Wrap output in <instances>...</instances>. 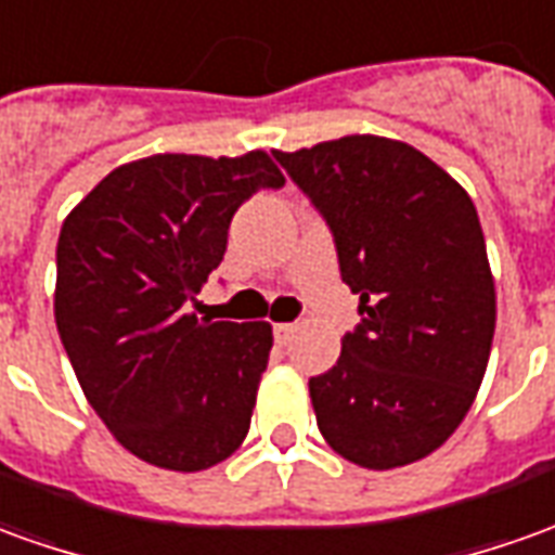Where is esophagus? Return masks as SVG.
Returning <instances> with one entry per match:
<instances>
[{
	"instance_id": "esophagus-1",
	"label": "esophagus",
	"mask_w": 555,
	"mask_h": 555,
	"mask_svg": "<svg viewBox=\"0 0 555 555\" xmlns=\"http://www.w3.org/2000/svg\"><path fill=\"white\" fill-rule=\"evenodd\" d=\"M273 333H276V343L285 345V343H291V336L297 333V324H276V327H273Z\"/></svg>"
}]
</instances>
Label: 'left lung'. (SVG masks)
Listing matches in <instances>:
<instances>
[{"label":"left lung","instance_id":"left-lung-1","mask_svg":"<svg viewBox=\"0 0 555 555\" xmlns=\"http://www.w3.org/2000/svg\"><path fill=\"white\" fill-rule=\"evenodd\" d=\"M327 219L360 327L309 378L318 429L360 468L409 466L441 448L478 397L495 333V282L478 210L421 150L348 134L282 153Z\"/></svg>","mask_w":555,"mask_h":555}]
</instances>
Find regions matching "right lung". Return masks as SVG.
I'll return each instance as SVG.
<instances>
[{
    "instance_id": "right-lung-1",
    "label": "right lung",
    "mask_w": 555,
    "mask_h": 555,
    "mask_svg": "<svg viewBox=\"0 0 555 555\" xmlns=\"http://www.w3.org/2000/svg\"><path fill=\"white\" fill-rule=\"evenodd\" d=\"M285 185L264 150L138 158L65 216L53 315L83 397L150 466L204 472L237 451L273 348L267 321L185 312L258 189Z\"/></svg>"
}]
</instances>
